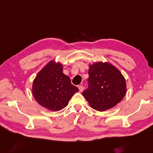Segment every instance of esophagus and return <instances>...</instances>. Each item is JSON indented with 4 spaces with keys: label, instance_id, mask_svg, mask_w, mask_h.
<instances>
[{
    "label": "esophagus",
    "instance_id": "34e87169",
    "mask_svg": "<svg viewBox=\"0 0 153 153\" xmlns=\"http://www.w3.org/2000/svg\"><path fill=\"white\" fill-rule=\"evenodd\" d=\"M78 88H79V92H82V91H83V87L82 86V85H79V86H78Z\"/></svg>",
    "mask_w": 153,
    "mask_h": 153
}]
</instances>
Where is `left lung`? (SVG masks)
<instances>
[{
    "label": "left lung",
    "instance_id": "left-lung-1",
    "mask_svg": "<svg viewBox=\"0 0 153 153\" xmlns=\"http://www.w3.org/2000/svg\"><path fill=\"white\" fill-rule=\"evenodd\" d=\"M88 85L82 94L94 109L104 111L123 100L126 91L125 77L108 62L90 65Z\"/></svg>",
    "mask_w": 153,
    "mask_h": 153
}]
</instances>
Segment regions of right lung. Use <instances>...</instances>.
I'll return each instance as SVG.
<instances>
[{
	"label": "right lung",
	"instance_id": "1",
	"mask_svg": "<svg viewBox=\"0 0 153 153\" xmlns=\"http://www.w3.org/2000/svg\"><path fill=\"white\" fill-rule=\"evenodd\" d=\"M78 88L62 72V65L53 61L48 63L35 78L33 93L42 106L57 111L66 107Z\"/></svg>",
	"mask_w": 153,
	"mask_h": 153
}]
</instances>
